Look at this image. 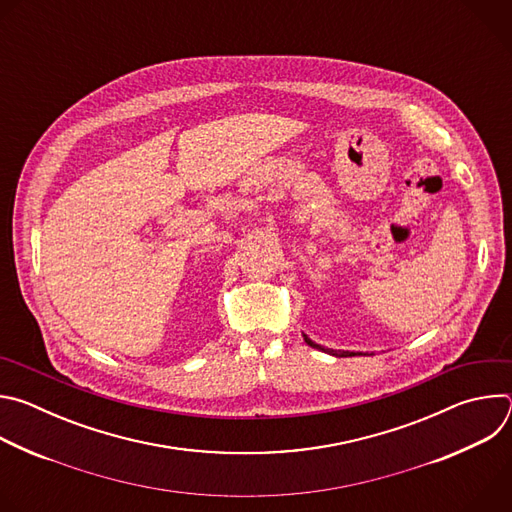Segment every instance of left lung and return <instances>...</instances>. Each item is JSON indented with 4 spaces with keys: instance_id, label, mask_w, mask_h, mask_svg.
I'll return each mask as SVG.
<instances>
[{
    "instance_id": "obj_1",
    "label": "left lung",
    "mask_w": 512,
    "mask_h": 512,
    "mask_svg": "<svg viewBox=\"0 0 512 512\" xmlns=\"http://www.w3.org/2000/svg\"><path fill=\"white\" fill-rule=\"evenodd\" d=\"M304 340H306V344H310L312 348H320L322 352H328V354H332V356H354V352H348V350H330V348H324V346H320V344L312 342L306 334H304Z\"/></svg>"
}]
</instances>
